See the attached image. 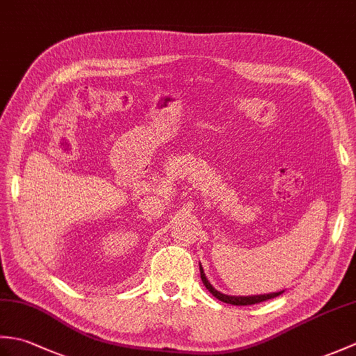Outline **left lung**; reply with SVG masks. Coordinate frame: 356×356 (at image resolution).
I'll list each match as a JSON object with an SVG mask.
<instances>
[{"instance_id":"1","label":"left lung","mask_w":356,"mask_h":356,"mask_svg":"<svg viewBox=\"0 0 356 356\" xmlns=\"http://www.w3.org/2000/svg\"><path fill=\"white\" fill-rule=\"evenodd\" d=\"M200 277H202V282L203 284L207 286V289L214 295L216 298H218L223 303H228V305H234V306H249V305H257V303H261V301H266L270 298H275L278 295H282L284 291H280V292H270V293H263V295H246V297H237V295H226L222 293L220 291H217L216 287L209 283V280L207 278V274L203 272V268L200 264Z\"/></svg>"}]
</instances>
